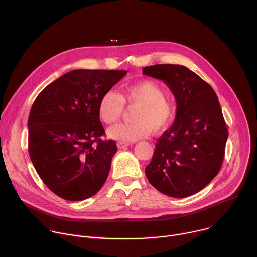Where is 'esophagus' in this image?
Here are the masks:
<instances>
[{"label":"esophagus","instance_id":"1","mask_svg":"<svg viewBox=\"0 0 257 257\" xmlns=\"http://www.w3.org/2000/svg\"><path fill=\"white\" fill-rule=\"evenodd\" d=\"M129 144H130V143H128V142H123V141H119L117 145H118V148H119V149H125V148H127V146H128Z\"/></svg>","mask_w":257,"mask_h":257}]
</instances>
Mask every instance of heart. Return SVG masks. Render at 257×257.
I'll return each mask as SVG.
<instances>
[{"label": "heart", "mask_w": 257, "mask_h": 257, "mask_svg": "<svg viewBox=\"0 0 257 257\" xmlns=\"http://www.w3.org/2000/svg\"><path fill=\"white\" fill-rule=\"evenodd\" d=\"M125 104L136 106L133 123L118 124L107 130L108 137L123 142L144 138L152 131H165L173 123L177 113L175 101L165 96V90L158 83L142 80L128 86L122 95L113 89L105 91L98 103L100 120L105 124L118 122Z\"/></svg>", "instance_id": "heart-1"}]
</instances>
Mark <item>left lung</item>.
Returning <instances> with one entry per match:
<instances>
[{
	"label": "left lung",
	"instance_id": "8db88e82",
	"mask_svg": "<svg viewBox=\"0 0 257 257\" xmlns=\"http://www.w3.org/2000/svg\"><path fill=\"white\" fill-rule=\"evenodd\" d=\"M146 76L163 80L175 96L176 118L156 143L145 175L163 194L175 198L203 189L221 170L228 129L216 93L187 67H144Z\"/></svg>",
	"mask_w": 257,
	"mask_h": 257
}]
</instances>
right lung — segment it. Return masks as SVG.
<instances>
[{
	"label": "right lung",
	"mask_w": 257,
	"mask_h": 257,
	"mask_svg": "<svg viewBox=\"0 0 257 257\" xmlns=\"http://www.w3.org/2000/svg\"><path fill=\"white\" fill-rule=\"evenodd\" d=\"M127 71L73 70L35 98L28 117L30 160L47 187L71 201L94 195L104 184L117 153L101 140L98 103Z\"/></svg>",
	"instance_id": "right-lung-1"
}]
</instances>
